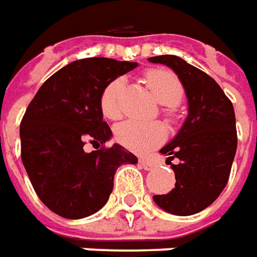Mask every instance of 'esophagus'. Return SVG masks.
Wrapping results in <instances>:
<instances>
[{
    "label": "esophagus",
    "mask_w": 257,
    "mask_h": 257,
    "mask_svg": "<svg viewBox=\"0 0 257 257\" xmlns=\"http://www.w3.org/2000/svg\"><path fill=\"white\" fill-rule=\"evenodd\" d=\"M139 165L142 166L145 170H152L153 166H155L151 160H148V159H139Z\"/></svg>",
    "instance_id": "1"
}]
</instances>
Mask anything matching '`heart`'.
I'll use <instances>...</instances> for the list:
<instances>
[{
  "mask_svg": "<svg viewBox=\"0 0 257 257\" xmlns=\"http://www.w3.org/2000/svg\"><path fill=\"white\" fill-rule=\"evenodd\" d=\"M146 83L162 105L167 106V112H172L173 105H177L184 88L179 77L169 70H151L146 73ZM125 87L123 78H115L104 88L99 98V108L108 119H119L122 115V91ZM118 142L126 149L134 152H146L158 146L166 138V129L159 122L142 123L126 121L119 123L115 129Z\"/></svg>",
  "mask_w": 257,
  "mask_h": 257,
  "instance_id": "1",
  "label": "heart"
}]
</instances>
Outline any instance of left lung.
Segmentation results:
<instances>
[{
  "label": "left lung",
  "instance_id": "obj_1",
  "mask_svg": "<svg viewBox=\"0 0 257 257\" xmlns=\"http://www.w3.org/2000/svg\"><path fill=\"white\" fill-rule=\"evenodd\" d=\"M166 64L177 74L186 91L188 114L170 142L160 149L172 165L176 187L153 201L166 212L187 216L215 201L228 183L236 153V121L229 98L212 77L188 64L179 56L163 55L148 59Z\"/></svg>",
  "mask_w": 257,
  "mask_h": 257
}]
</instances>
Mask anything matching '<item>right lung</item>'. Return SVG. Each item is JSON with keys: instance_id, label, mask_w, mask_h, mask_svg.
I'll return each instance as SVG.
<instances>
[{"instance_id": "add662e5", "label": "right lung", "mask_w": 257, "mask_h": 257, "mask_svg": "<svg viewBox=\"0 0 257 257\" xmlns=\"http://www.w3.org/2000/svg\"><path fill=\"white\" fill-rule=\"evenodd\" d=\"M138 67L135 62L87 57L71 62L42 84L21 122V156L41 201L67 219L85 218L102 208L121 165L138 158L123 146L101 145L112 132L99 98L115 78ZM87 142L97 146L87 154Z\"/></svg>"}]
</instances>
